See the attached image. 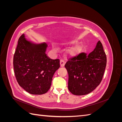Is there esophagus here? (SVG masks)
Returning a JSON list of instances; mask_svg holds the SVG:
<instances>
[{"label":"esophagus","mask_w":122,"mask_h":122,"mask_svg":"<svg viewBox=\"0 0 122 122\" xmlns=\"http://www.w3.org/2000/svg\"><path fill=\"white\" fill-rule=\"evenodd\" d=\"M65 61H63V60H61L60 61V65H61V67H64V65H65Z\"/></svg>","instance_id":"obj_1"}]
</instances>
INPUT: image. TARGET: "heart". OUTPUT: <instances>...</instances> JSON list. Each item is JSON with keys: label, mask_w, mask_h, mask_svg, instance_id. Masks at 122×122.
I'll use <instances>...</instances> for the list:
<instances>
[{"label": "heart", "mask_w": 122, "mask_h": 122, "mask_svg": "<svg viewBox=\"0 0 122 122\" xmlns=\"http://www.w3.org/2000/svg\"><path fill=\"white\" fill-rule=\"evenodd\" d=\"M78 43V41L76 40H72L70 41L69 42L67 43L66 44L69 45H73L74 44H76ZM54 49L55 50H57V49L56 47H54ZM82 45H79V44H78V45H76L74 46H73L70 48L68 49L67 51H66V54L68 56L70 57H74L78 54L80 52V51L82 49Z\"/></svg>", "instance_id": "heart-1"}]
</instances>
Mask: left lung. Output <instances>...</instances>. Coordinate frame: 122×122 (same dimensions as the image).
Returning <instances> with one entry per match:
<instances>
[{
	"label": "left lung",
	"instance_id": "obj_1",
	"mask_svg": "<svg viewBox=\"0 0 122 122\" xmlns=\"http://www.w3.org/2000/svg\"><path fill=\"white\" fill-rule=\"evenodd\" d=\"M106 56L99 41L89 54L81 53L68 61L65 66L68 75V89L77 96L87 95L101 82L106 66Z\"/></svg>",
	"mask_w": 122,
	"mask_h": 122
}]
</instances>
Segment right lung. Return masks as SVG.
Returning a JSON list of instances; mask_svg holds the SVG:
<instances>
[{
  "label": "right lung",
  "instance_id": "obj_1",
  "mask_svg": "<svg viewBox=\"0 0 122 122\" xmlns=\"http://www.w3.org/2000/svg\"><path fill=\"white\" fill-rule=\"evenodd\" d=\"M45 43L35 44L25 39H19L14 54V72L19 86L32 95H42L51 86L55 71L60 67V60L47 56Z\"/></svg>",
  "mask_w": 122,
  "mask_h": 122
}]
</instances>
